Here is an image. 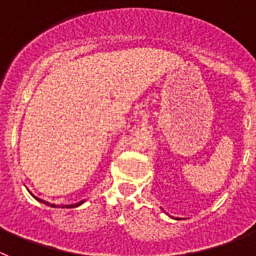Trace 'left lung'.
<instances>
[{
  "instance_id": "8db88e82",
  "label": "left lung",
  "mask_w": 256,
  "mask_h": 256,
  "mask_svg": "<svg viewBox=\"0 0 256 256\" xmlns=\"http://www.w3.org/2000/svg\"><path fill=\"white\" fill-rule=\"evenodd\" d=\"M172 218H173V216H172ZM174 219H180V218H174Z\"/></svg>"
}]
</instances>
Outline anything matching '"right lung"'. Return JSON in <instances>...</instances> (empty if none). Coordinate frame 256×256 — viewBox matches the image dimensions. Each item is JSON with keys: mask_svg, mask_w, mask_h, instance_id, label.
<instances>
[{"mask_svg": "<svg viewBox=\"0 0 256 256\" xmlns=\"http://www.w3.org/2000/svg\"><path fill=\"white\" fill-rule=\"evenodd\" d=\"M29 194H30V195L33 196V198H34L36 200L38 201V202H42V204L48 205V206H51V208H66V209H72V208H76V206H79V205H82L83 202H84V201H86V200H82V201H79L78 204H72V205H56V204H50V202H46V201H44V200H42V198H37V196L33 195V194H32L30 191H29Z\"/></svg>", "mask_w": 256, "mask_h": 256, "instance_id": "add662e5", "label": "right lung"}]
</instances>
